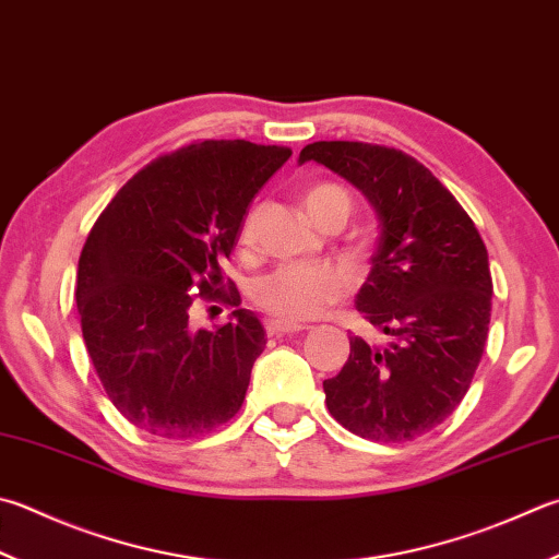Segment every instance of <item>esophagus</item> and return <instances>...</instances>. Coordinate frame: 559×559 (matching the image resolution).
Wrapping results in <instances>:
<instances>
[{"label":"esophagus","instance_id":"obj_1","mask_svg":"<svg viewBox=\"0 0 559 559\" xmlns=\"http://www.w3.org/2000/svg\"><path fill=\"white\" fill-rule=\"evenodd\" d=\"M304 331L301 323H292V321H280V319H272L267 321V333L270 335H292V333H299Z\"/></svg>","mask_w":559,"mask_h":559}]
</instances>
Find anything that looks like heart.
I'll list each match as a JSON object with an SVG mask.
<instances>
[{
    "instance_id": "obj_1",
    "label": "heart",
    "mask_w": 559,
    "mask_h": 559,
    "mask_svg": "<svg viewBox=\"0 0 559 559\" xmlns=\"http://www.w3.org/2000/svg\"><path fill=\"white\" fill-rule=\"evenodd\" d=\"M345 206L347 197L335 185H316L304 194V209L316 221L325 209ZM255 238V216H248L240 226V243L248 246ZM347 292V280L341 270L331 265H309V262H289L272 270L255 287L260 309L280 321H309L338 304Z\"/></svg>"
}]
</instances>
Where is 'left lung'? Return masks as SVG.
Listing matches in <instances>:
<instances>
[{
  "instance_id": "8db88e82",
  "label": "left lung",
  "mask_w": 559,
  "mask_h": 559,
  "mask_svg": "<svg viewBox=\"0 0 559 559\" xmlns=\"http://www.w3.org/2000/svg\"><path fill=\"white\" fill-rule=\"evenodd\" d=\"M319 163L350 182L379 216L370 275L355 307L386 345L350 335V357L325 379L341 426L377 443L428 433L460 406L481 360L491 316L489 255L465 209L428 167L384 145L319 141Z\"/></svg>"
}]
</instances>
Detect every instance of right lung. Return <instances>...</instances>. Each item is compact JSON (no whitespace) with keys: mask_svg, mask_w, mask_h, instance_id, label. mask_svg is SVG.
I'll list each match as a JSON object with an SVG mask.
<instances>
[{"mask_svg":"<svg viewBox=\"0 0 559 559\" xmlns=\"http://www.w3.org/2000/svg\"><path fill=\"white\" fill-rule=\"evenodd\" d=\"M292 151L202 141L126 182L90 230L78 265L82 338L104 392L160 438L212 433L238 414L265 329L248 309L218 331L189 325L197 294L218 297L221 262L243 216Z\"/></svg>","mask_w":559,"mask_h":559,"instance_id":"right-lung-1","label":"right lung"}]
</instances>
